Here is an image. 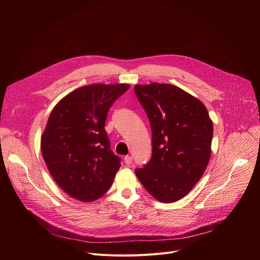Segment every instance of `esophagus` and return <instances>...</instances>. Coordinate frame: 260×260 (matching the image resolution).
Segmentation results:
<instances>
[{"label": "esophagus", "mask_w": 260, "mask_h": 260, "mask_svg": "<svg viewBox=\"0 0 260 260\" xmlns=\"http://www.w3.org/2000/svg\"><path fill=\"white\" fill-rule=\"evenodd\" d=\"M124 162H125V165L126 166H131L132 163H133V157L132 156H126V157H124Z\"/></svg>", "instance_id": "obj_1"}]
</instances>
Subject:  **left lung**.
Listing matches in <instances>:
<instances>
[{
	"label": "left lung",
	"mask_w": 260,
	"mask_h": 260,
	"mask_svg": "<svg viewBox=\"0 0 260 260\" xmlns=\"http://www.w3.org/2000/svg\"><path fill=\"white\" fill-rule=\"evenodd\" d=\"M152 128V157L136 175L157 200L175 202L199 181L211 156L213 123L198 99L171 84L136 85Z\"/></svg>",
	"instance_id": "obj_1"
}]
</instances>
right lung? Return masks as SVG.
Masks as SVG:
<instances>
[{"label":"right lung","instance_id":"obj_1","mask_svg":"<svg viewBox=\"0 0 260 260\" xmlns=\"http://www.w3.org/2000/svg\"><path fill=\"white\" fill-rule=\"evenodd\" d=\"M127 84H92L67 94L48 118L41 151L52 178L66 194L89 202L112 186L121 158L104 128L107 113Z\"/></svg>","mask_w":260,"mask_h":260}]
</instances>
